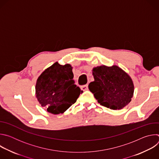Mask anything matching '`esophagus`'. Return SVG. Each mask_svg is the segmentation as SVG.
Listing matches in <instances>:
<instances>
[{
    "mask_svg": "<svg viewBox=\"0 0 159 159\" xmlns=\"http://www.w3.org/2000/svg\"><path fill=\"white\" fill-rule=\"evenodd\" d=\"M81 89H82V90H84V91H85V90H88V85H84L81 86Z\"/></svg>",
    "mask_w": 159,
    "mask_h": 159,
    "instance_id": "obj_1",
    "label": "esophagus"
}]
</instances>
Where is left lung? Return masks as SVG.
I'll return each mask as SVG.
<instances>
[{"label":"left lung","mask_w":159,"mask_h":159,"mask_svg":"<svg viewBox=\"0 0 159 159\" xmlns=\"http://www.w3.org/2000/svg\"><path fill=\"white\" fill-rule=\"evenodd\" d=\"M94 81L89 89L98 102L111 109H121L131 101L134 86L131 77L117 65H104L94 67Z\"/></svg>","instance_id":"obj_1"}]
</instances>
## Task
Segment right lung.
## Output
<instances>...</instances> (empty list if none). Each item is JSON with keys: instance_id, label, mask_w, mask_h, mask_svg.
Wrapping results in <instances>:
<instances>
[{"instance_id": "1", "label": "right lung", "mask_w": 159, "mask_h": 159, "mask_svg": "<svg viewBox=\"0 0 159 159\" xmlns=\"http://www.w3.org/2000/svg\"><path fill=\"white\" fill-rule=\"evenodd\" d=\"M72 69L70 64L62 65L57 61L45 69L36 80V98L52 114L63 113L82 93L75 84Z\"/></svg>"}]
</instances>
